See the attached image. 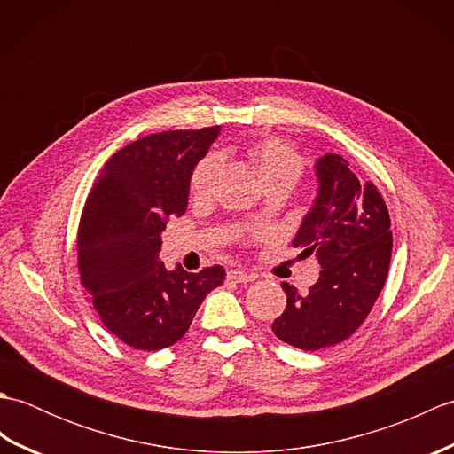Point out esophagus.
<instances>
[{"label":"esophagus","mask_w":454,"mask_h":454,"mask_svg":"<svg viewBox=\"0 0 454 454\" xmlns=\"http://www.w3.org/2000/svg\"><path fill=\"white\" fill-rule=\"evenodd\" d=\"M228 278L234 283H252L255 281V275L242 271V269H232V271H228Z\"/></svg>","instance_id":"obj_1"}]
</instances>
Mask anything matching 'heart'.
Wrapping results in <instances>:
<instances>
[{
    "label": "heart",
    "instance_id": "heart-1",
    "mask_svg": "<svg viewBox=\"0 0 454 454\" xmlns=\"http://www.w3.org/2000/svg\"><path fill=\"white\" fill-rule=\"evenodd\" d=\"M249 166L257 179L267 189L271 185L294 187L304 173V160L293 144L283 138L267 137L249 144L246 150ZM222 169V158L218 153H207L197 161L189 177V192L192 199H207L215 189Z\"/></svg>",
    "mask_w": 454,
    "mask_h": 454
}]
</instances>
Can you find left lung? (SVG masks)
Segmentation results:
<instances>
[{
	"label": "left lung",
	"mask_w": 454,
	"mask_h": 454,
	"mask_svg": "<svg viewBox=\"0 0 454 454\" xmlns=\"http://www.w3.org/2000/svg\"><path fill=\"white\" fill-rule=\"evenodd\" d=\"M317 195L293 239L301 257L316 255L317 283L301 294L283 283L285 312L273 322L278 340L317 351L351 337L369 316L388 277L390 215L372 183L359 181L341 156L316 161Z\"/></svg>",
	"instance_id": "1"
}]
</instances>
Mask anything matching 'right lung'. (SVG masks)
Instances as JSON below:
<instances>
[{"instance_id": "1", "label": "right lung", "mask_w": 454, "mask_h": 454, "mask_svg": "<svg viewBox=\"0 0 454 454\" xmlns=\"http://www.w3.org/2000/svg\"><path fill=\"white\" fill-rule=\"evenodd\" d=\"M218 132L168 130L129 144L105 163L85 200L80 283L103 325L134 349L179 341L205 296L224 283L220 265L168 271L158 255L168 218L185 212L191 171Z\"/></svg>"}]
</instances>
